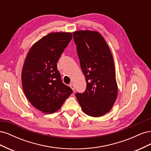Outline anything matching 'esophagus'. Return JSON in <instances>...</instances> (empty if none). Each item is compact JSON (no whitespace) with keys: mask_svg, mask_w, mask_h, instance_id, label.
<instances>
[{"mask_svg":"<svg viewBox=\"0 0 151 151\" xmlns=\"http://www.w3.org/2000/svg\"><path fill=\"white\" fill-rule=\"evenodd\" d=\"M70 88H71L73 91H75V86H74V84L71 83V84H70Z\"/></svg>","mask_w":151,"mask_h":151,"instance_id":"obj_1","label":"esophagus"}]
</instances>
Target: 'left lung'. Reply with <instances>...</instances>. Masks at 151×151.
<instances>
[{
    "mask_svg": "<svg viewBox=\"0 0 151 151\" xmlns=\"http://www.w3.org/2000/svg\"><path fill=\"white\" fill-rule=\"evenodd\" d=\"M73 35L87 83L85 92L77 93L76 98L86 115L101 116L111 110L118 95L111 50L98 31H76Z\"/></svg>",
    "mask_w": 151,
    "mask_h": 151,
    "instance_id": "obj_1",
    "label": "left lung"
}]
</instances>
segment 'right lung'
Listing matches in <instances>:
<instances>
[{"label": "right lung", "mask_w": 151, "mask_h": 151, "mask_svg": "<svg viewBox=\"0 0 151 151\" xmlns=\"http://www.w3.org/2000/svg\"><path fill=\"white\" fill-rule=\"evenodd\" d=\"M72 38L67 32L50 33L31 47L22 67V86L26 97L38 110L57 111L72 93L61 80L57 63Z\"/></svg>", "instance_id": "1"}]
</instances>
